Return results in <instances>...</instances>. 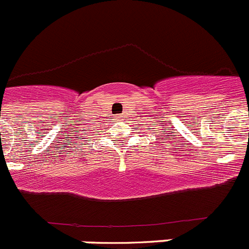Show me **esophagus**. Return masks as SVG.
Here are the masks:
<instances>
[{
    "instance_id": "1",
    "label": "esophagus",
    "mask_w": 249,
    "mask_h": 249,
    "mask_svg": "<svg viewBox=\"0 0 249 249\" xmlns=\"http://www.w3.org/2000/svg\"><path fill=\"white\" fill-rule=\"evenodd\" d=\"M116 118H117L118 121H124V117H123V116H117Z\"/></svg>"
}]
</instances>
